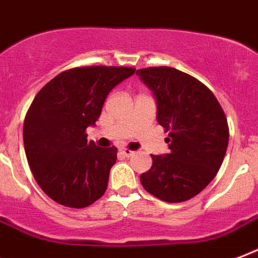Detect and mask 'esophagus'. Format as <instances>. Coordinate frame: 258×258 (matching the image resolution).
Masks as SVG:
<instances>
[{"label": "esophagus", "instance_id": "1", "mask_svg": "<svg viewBox=\"0 0 258 258\" xmlns=\"http://www.w3.org/2000/svg\"><path fill=\"white\" fill-rule=\"evenodd\" d=\"M119 151H121V153H122L123 156H126V157L133 156V155H135V152L131 151V149H127V148H121Z\"/></svg>", "mask_w": 258, "mask_h": 258}]
</instances>
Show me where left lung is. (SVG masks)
Segmentation results:
<instances>
[{"label": "left lung", "mask_w": 258, "mask_h": 258, "mask_svg": "<svg viewBox=\"0 0 258 258\" xmlns=\"http://www.w3.org/2000/svg\"><path fill=\"white\" fill-rule=\"evenodd\" d=\"M153 91L157 122L168 132L169 153L152 156L140 176L148 192L160 201L185 202L203 191L222 165L229 144L226 115L211 90L197 78L172 67L137 70Z\"/></svg>", "instance_id": "8db88e82"}]
</instances>
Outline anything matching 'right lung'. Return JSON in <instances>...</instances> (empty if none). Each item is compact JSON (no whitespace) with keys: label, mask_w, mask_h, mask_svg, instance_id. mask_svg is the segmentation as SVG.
Here are the masks:
<instances>
[{"label":"right lung","mask_w":258,"mask_h":258,"mask_svg":"<svg viewBox=\"0 0 258 258\" xmlns=\"http://www.w3.org/2000/svg\"><path fill=\"white\" fill-rule=\"evenodd\" d=\"M133 67L87 66L63 71L35 97L24 121V148L40 188L66 207L83 209L105 194L117 148L87 141L111 89Z\"/></svg>","instance_id":"right-lung-1"}]
</instances>
